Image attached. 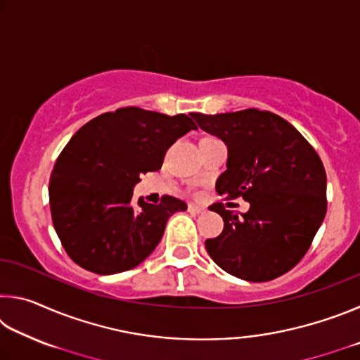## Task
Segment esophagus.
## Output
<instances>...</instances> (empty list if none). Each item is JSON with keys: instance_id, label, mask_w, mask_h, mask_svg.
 Listing matches in <instances>:
<instances>
[{"instance_id": "obj_1", "label": "esophagus", "mask_w": 360, "mask_h": 360, "mask_svg": "<svg viewBox=\"0 0 360 360\" xmlns=\"http://www.w3.org/2000/svg\"><path fill=\"white\" fill-rule=\"evenodd\" d=\"M188 212H193V214H203V212L206 211V208H203V206H198V205H188Z\"/></svg>"}]
</instances>
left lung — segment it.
Wrapping results in <instances>:
<instances>
[{
    "instance_id": "obj_1",
    "label": "left lung",
    "mask_w": 360,
    "mask_h": 360,
    "mask_svg": "<svg viewBox=\"0 0 360 360\" xmlns=\"http://www.w3.org/2000/svg\"><path fill=\"white\" fill-rule=\"evenodd\" d=\"M191 115L229 149L217 193L251 205L240 216L221 202L210 206L224 219V230L205 241L206 251L224 271L251 283L288 273L307 254L326 217L327 178L318 152L270 111Z\"/></svg>"
}]
</instances>
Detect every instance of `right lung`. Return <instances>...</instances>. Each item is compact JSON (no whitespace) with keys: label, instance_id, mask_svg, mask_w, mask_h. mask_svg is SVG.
Listing matches in <instances>:
<instances>
[{"label":"right lung","instance_id":"right-lung-1","mask_svg":"<svg viewBox=\"0 0 360 360\" xmlns=\"http://www.w3.org/2000/svg\"><path fill=\"white\" fill-rule=\"evenodd\" d=\"M197 130L186 114L120 108L87 122L65 146L49 182L52 222L71 260L96 275L127 271L160 243L168 217L186 211L165 195L131 205L139 176L162 168L169 146Z\"/></svg>","mask_w":360,"mask_h":360}]
</instances>
